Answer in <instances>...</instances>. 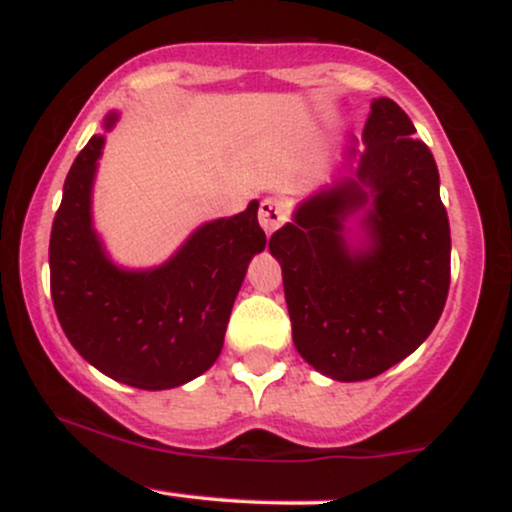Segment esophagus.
Instances as JSON below:
<instances>
[{"instance_id":"esophagus-1","label":"esophagus","mask_w":512,"mask_h":512,"mask_svg":"<svg viewBox=\"0 0 512 512\" xmlns=\"http://www.w3.org/2000/svg\"><path fill=\"white\" fill-rule=\"evenodd\" d=\"M286 219H289V204L279 197H267L260 204V223L267 233L276 231Z\"/></svg>"}]
</instances>
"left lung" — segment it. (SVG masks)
Masks as SVG:
<instances>
[{
  "label": "left lung",
  "instance_id": "left-lung-1",
  "mask_svg": "<svg viewBox=\"0 0 512 512\" xmlns=\"http://www.w3.org/2000/svg\"><path fill=\"white\" fill-rule=\"evenodd\" d=\"M414 132L395 101L375 98L356 178L305 199L269 238L298 354L342 383L375 378L419 349L448 298V211L431 149ZM358 210L367 240L351 246L345 221Z\"/></svg>",
  "mask_w": 512,
  "mask_h": 512
}]
</instances>
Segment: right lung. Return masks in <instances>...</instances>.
<instances>
[{
	"label": "right lung",
	"instance_id": "obj_1",
	"mask_svg": "<svg viewBox=\"0 0 512 512\" xmlns=\"http://www.w3.org/2000/svg\"><path fill=\"white\" fill-rule=\"evenodd\" d=\"M117 113L105 117V129ZM105 137H91L64 180L50 233V293L72 346L108 378L139 390L190 383L214 366L248 264L267 238L260 202L199 226L161 267L110 262L91 223V190Z\"/></svg>",
	"mask_w": 512,
	"mask_h": 512
}]
</instances>
